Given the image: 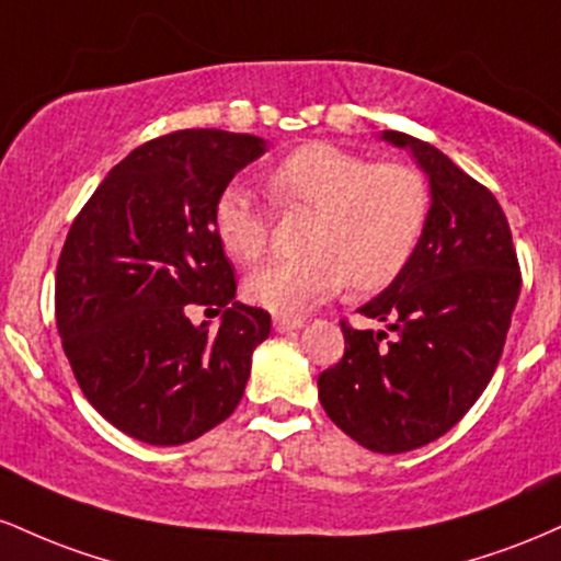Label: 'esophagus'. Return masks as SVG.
I'll return each mask as SVG.
<instances>
[{"mask_svg": "<svg viewBox=\"0 0 561 561\" xmlns=\"http://www.w3.org/2000/svg\"><path fill=\"white\" fill-rule=\"evenodd\" d=\"M274 327H276V332H293V330H300L302 319H298V317H276Z\"/></svg>", "mask_w": 561, "mask_h": 561, "instance_id": "esophagus-1", "label": "esophagus"}]
</instances>
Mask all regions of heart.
I'll use <instances>...</instances> for the list:
<instances>
[{
  "mask_svg": "<svg viewBox=\"0 0 561 561\" xmlns=\"http://www.w3.org/2000/svg\"><path fill=\"white\" fill-rule=\"evenodd\" d=\"M268 195L282 210H317L306 255L266 263L248 295L276 313H295L351 285L377 293L409 266L430 216V186L409 163H375L343 147L311 141L268 171ZM214 229L234 261L259 263L272 244L274 214L240 184L221 192Z\"/></svg>",
  "mask_w": 561,
  "mask_h": 561,
  "instance_id": "obj_1",
  "label": "heart"
}]
</instances>
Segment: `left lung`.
<instances>
[{"label":"left lung","mask_w":561,"mask_h":561,"mask_svg":"<svg viewBox=\"0 0 561 561\" xmlns=\"http://www.w3.org/2000/svg\"><path fill=\"white\" fill-rule=\"evenodd\" d=\"M382 139L414 152L433 205L403 274L358 308L393 334L340 321L345 353L319 375V401L364 448L403 454L446 435L488 388L523 274L488 186L427 141L403 131Z\"/></svg>","instance_id":"obj_1"}]
</instances>
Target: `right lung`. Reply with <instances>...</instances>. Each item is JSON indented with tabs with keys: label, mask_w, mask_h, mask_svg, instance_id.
<instances>
[{
	"label": "right lung",
	"mask_w": 561,
	"mask_h": 561,
	"mask_svg": "<svg viewBox=\"0 0 561 561\" xmlns=\"http://www.w3.org/2000/svg\"><path fill=\"white\" fill-rule=\"evenodd\" d=\"M266 145L250 134L184 128L150 139L102 179L57 259L55 319L87 401L121 433L182 446L240 403L263 308L234 300L214 205ZM195 305L225 311L218 333Z\"/></svg>",
	"instance_id": "1"
}]
</instances>
